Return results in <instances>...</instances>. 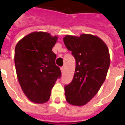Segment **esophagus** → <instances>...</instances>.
Here are the masks:
<instances>
[{"mask_svg":"<svg viewBox=\"0 0 125 125\" xmlns=\"http://www.w3.org/2000/svg\"><path fill=\"white\" fill-rule=\"evenodd\" d=\"M61 71H62V72H63V71H64V67H62L61 68Z\"/></svg>","mask_w":125,"mask_h":125,"instance_id":"obj_1","label":"esophagus"}]
</instances>
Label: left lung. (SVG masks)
<instances>
[{
    "mask_svg": "<svg viewBox=\"0 0 125 125\" xmlns=\"http://www.w3.org/2000/svg\"><path fill=\"white\" fill-rule=\"evenodd\" d=\"M63 43L76 59L73 80L65 85L66 101L73 106L86 104L98 93L110 66L107 45L101 39L90 34L65 35Z\"/></svg>",
    "mask_w": 125,
    "mask_h": 125,
    "instance_id": "8db88e82",
    "label": "left lung"
}]
</instances>
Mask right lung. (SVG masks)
I'll list each match as a JSON object with an SVG mask.
<instances>
[{
    "label": "right lung",
    "instance_id": "add662e5",
    "mask_svg": "<svg viewBox=\"0 0 125 125\" xmlns=\"http://www.w3.org/2000/svg\"><path fill=\"white\" fill-rule=\"evenodd\" d=\"M57 41V36L35 31L21 39L15 47L18 80L24 94L34 103L47 102L61 76V70L55 63L56 55L52 52Z\"/></svg>",
    "mask_w": 125,
    "mask_h": 125
}]
</instances>
